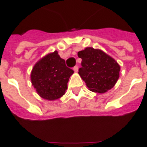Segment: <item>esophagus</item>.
<instances>
[{
  "instance_id": "34e87169",
  "label": "esophagus",
  "mask_w": 147,
  "mask_h": 147,
  "mask_svg": "<svg viewBox=\"0 0 147 147\" xmlns=\"http://www.w3.org/2000/svg\"><path fill=\"white\" fill-rule=\"evenodd\" d=\"M73 70L75 72H77L78 71V70H79V67H78V66H75L73 67Z\"/></svg>"
}]
</instances>
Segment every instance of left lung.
I'll return each instance as SVG.
<instances>
[{"mask_svg": "<svg viewBox=\"0 0 147 147\" xmlns=\"http://www.w3.org/2000/svg\"><path fill=\"white\" fill-rule=\"evenodd\" d=\"M78 56L82 59L79 75L90 91L102 94L115 85L120 66L111 56L91 47L78 52Z\"/></svg>", "mask_w": 147, "mask_h": 147, "instance_id": "1", "label": "left lung"}]
</instances>
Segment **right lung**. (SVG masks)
Wrapping results in <instances>:
<instances>
[{"label": "right lung", "instance_id": "add662e5", "mask_svg": "<svg viewBox=\"0 0 147 147\" xmlns=\"http://www.w3.org/2000/svg\"><path fill=\"white\" fill-rule=\"evenodd\" d=\"M73 73L55 51L36 63L31 71V82L42 98L52 101L65 94L69 78Z\"/></svg>", "mask_w": 147, "mask_h": 147}]
</instances>
